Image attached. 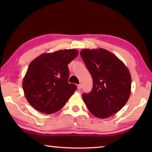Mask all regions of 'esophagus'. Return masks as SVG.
I'll list each match as a JSON object with an SVG mask.
<instances>
[{
  "label": "esophagus",
  "mask_w": 152,
  "mask_h": 152,
  "mask_svg": "<svg viewBox=\"0 0 152 152\" xmlns=\"http://www.w3.org/2000/svg\"><path fill=\"white\" fill-rule=\"evenodd\" d=\"M82 84H78V88L79 89V90H80V89H82Z\"/></svg>",
  "instance_id": "esophagus-1"
}]
</instances>
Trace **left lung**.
Segmentation results:
<instances>
[{
	"label": "left lung",
	"instance_id": "1",
	"mask_svg": "<svg viewBox=\"0 0 152 152\" xmlns=\"http://www.w3.org/2000/svg\"><path fill=\"white\" fill-rule=\"evenodd\" d=\"M82 60L91 73L93 86L82 99L92 115L106 119L119 111L129 99L132 77L125 64L105 49H83Z\"/></svg>",
	"mask_w": 152,
	"mask_h": 152
}]
</instances>
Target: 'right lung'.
<instances>
[{"label":"right lung","mask_w":152,"mask_h":152,"mask_svg":"<svg viewBox=\"0 0 152 152\" xmlns=\"http://www.w3.org/2000/svg\"><path fill=\"white\" fill-rule=\"evenodd\" d=\"M78 50H64L44 53L30 63L23 79V89L28 102L41 113L58 111L77 88L68 83V65L77 57Z\"/></svg>","instance_id":"right-lung-1"}]
</instances>
